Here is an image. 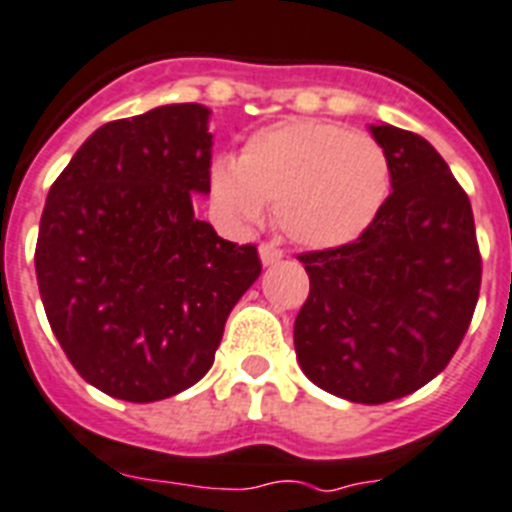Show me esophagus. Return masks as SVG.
<instances>
[{
  "instance_id": "1",
  "label": "esophagus",
  "mask_w": 512,
  "mask_h": 512,
  "mask_svg": "<svg viewBox=\"0 0 512 512\" xmlns=\"http://www.w3.org/2000/svg\"><path fill=\"white\" fill-rule=\"evenodd\" d=\"M284 257V252L276 247V244H270V242H263L260 244V260H263V265H273L278 263Z\"/></svg>"
}]
</instances>
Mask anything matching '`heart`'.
<instances>
[{"label": "heart", "instance_id": "1", "mask_svg": "<svg viewBox=\"0 0 512 512\" xmlns=\"http://www.w3.org/2000/svg\"><path fill=\"white\" fill-rule=\"evenodd\" d=\"M392 189V165L373 136L326 120H289L247 139L239 160L210 170L215 205L236 226L263 220L265 202L286 239L310 249L347 244L371 226Z\"/></svg>", "mask_w": 512, "mask_h": 512}]
</instances>
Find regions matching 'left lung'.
<instances>
[{"instance_id": "8db88e82", "label": "left lung", "mask_w": 512, "mask_h": 512, "mask_svg": "<svg viewBox=\"0 0 512 512\" xmlns=\"http://www.w3.org/2000/svg\"><path fill=\"white\" fill-rule=\"evenodd\" d=\"M392 194L342 247L302 252L310 294L294 321L305 376L363 405L400 400L447 368L481 289L471 199L423 136L371 126Z\"/></svg>"}]
</instances>
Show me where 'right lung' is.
I'll list each match as a JSON object with an SVG mask.
<instances>
[{
    "mask_svg": "<svg viewBox=\"0 0 512 512\" xmlns=\"http://www.w3.org/2000/svg\"><path fill=\"white\" fill-rule=\"evenodd\" d=\"M210 110L194 102L105 123L49 189L36 281L83 381L155 402L210 371L228 313L260 276L255 244L194 215L210 191Z\"/></svg>",
    "mask_w": 512,
    "mask_h": 512,
    "instance_id": "1",
    "label": "right lung"
}]
</instances>
